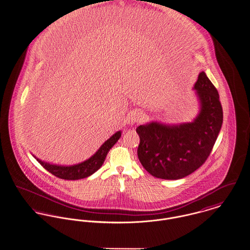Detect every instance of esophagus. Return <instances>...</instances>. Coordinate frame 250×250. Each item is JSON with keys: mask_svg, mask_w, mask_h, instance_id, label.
Here are the masks:
<instances>
[{"mask_svg": "<svg viewBox=\"0 0 250 250\" xmlns=\"http://www.w3.org/2000/svg\"><path fill=\"white\" fill-rule=\"evenodd\" d=\"M144 118H145V114L143 112L139 111V110H136V111H133L129 115V117L127 118V121L130 124H134V123L143 121Z\"/></svg>", "mask_w": 250, "mask_h": 250, "instance_id": "obj_1", "label": "esophagus"}]
</instances>
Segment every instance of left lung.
Listing matches in <instances>:
<instances>
[{"mask_svg":"<svg viewBox=\"0 0 250 250\" xmlns=\"http://www.w3.org/2000/svg\"><path fill=\"white\" fill-rule=\"evenodd\" d=\"M193 89L200 112L192 122H150L136 128L140 138L138 159L154 177L177 180L189 175L206 162L215 144L223 124L218 91L205 72L200 73Z\"/></svg>","mask_w":250,"mask_h":250,"instance_id":"left-lung-1","label":"left lung"}]
</instances>
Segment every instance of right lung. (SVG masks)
<instances>
[{"mask_svg":"<svg viewBox=\"0 0 250 250\" xmlns=\"http://www.w3.org/2000/svg\"><path fill=\"white\" fill-rule=\"evenodd\" d=\"M120 136H121V132L118 131L117 133L113 134L108 140H106L93 156H91L89 159L85 160L84 162L77 165H73V166L54 165V164L42 161L38 159L36 156L34 157L42 166L46 170H48L53 175L64 180H79V179L86 178L92 175L94 172H96L100 168V167L102 166L107 153L117 143Z\"/></svg>","mask_w":250,"mask_h":250,"instance_id":"obj_1","label":"right lung"}]
</instances>
